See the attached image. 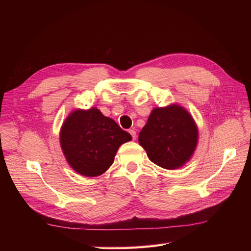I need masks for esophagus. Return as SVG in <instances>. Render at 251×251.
Listing matches in <instances>:
<instances>
[{
	"instance_id": "esophagus-1",
	"label": "esophagus",
	"mask_w": 251,
	"mask_h": 251,
	"mask_svg": "<svg viewBox=\"0 0 251 251\" xmlns=\"http://www.w3.org/2000/svg\"><path fill=\"white\" fill-rule=\"evenodd\" d=\"M128 133L131 134L133 140H135V139H136V131H135V130H130V131H128Z\"/></svg>"
}]
</instances>
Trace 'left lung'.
<instances>
[{"mask_svg":"<svg viewBox=\"0 0 251 251\" xmlns=\"http://www.w3.org/2000/svg\"><path fill=\"white\" fill-rule=\"evenodd\" d=\"M198 138V126L191 113L172 103L153 109L138 141L151 162L165 170H177L192 158Z\"/></svg>","mask_w":251,"mask_h":251,"instance_id":"obj_1","label":"left lung"}]
</instances>
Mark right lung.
Wrapping results in <instances>:
<instances>
[{"label":"right lung","instance_id":"obj_1","mask_svg":"<svg viewBox=\"0 0 251 251\" xmlns=\"http://www.w3.org/2000/svg\"><path fill=\"white\" fill-rule=\"evenodd\" d=\"M130 140V134L97 108L72 111L59 132L67 162L85 177L100 176L113 164L121 144Z\"/></svg>","mask_w":251,"mask_h":251}]
</instances>
